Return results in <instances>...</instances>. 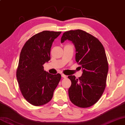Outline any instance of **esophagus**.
<instances>
[{
	"label": "esophagus",
	"instance_id": "obj_1",
	"mask_svg": "<svg viewBox=\"0 0 125 125\" xmlns=\"http://www.w3.org/2000/svg\"><path fill=\"white\" fill-rule=\"evenodd\" d=\"M61 75H62V77H63V78H67V76H66V75L63 74H61Z\"/></svg>",
	"mask_w": 125,
	"mask_h": 125
}]
</instances>
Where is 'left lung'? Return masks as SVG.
I'll use <instances>...</instances> for the list:
<instances>
[{
	"label": "left lung",
	"mask_w": 125,
	"mask_h": 125,
	"mask_svg": "<svg viewBox=\"0 0 125 125\" xmlns=\"http://www.w3.org/2000/svg\"><path fill=\"white\" fill-rule=\"evenodd\" d=\"M66 40L74 44L75 61L83 72L78 79L68 76L71 81L70 99L78 107H90L99 100L106 87L109 66L105 50L97 38L81 30L64 32L61 43Z\"/></svg>",
	"instance_id": "obj_1"
}]
</instances>
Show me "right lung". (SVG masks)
Listing matches in <instances>:
<instances>
[{"instance_id": "obj_1", "label": "right lung", "mask_w": 125, "mask_h": 125, "mask_svg": "<svg viewBox=\"0 0 125 125\" xmlns=\"http://www.w3.org/2000/svg\"><path fill=\"white\" fill-rule=\"evenodd\" d=\"M61 32L43 31L29 39L20 54L16 78L21 94L30 104L41 106L52 99L61 75L44 70L43 64L50 60L52 44Z\"/></svg>"}]
</instances>
